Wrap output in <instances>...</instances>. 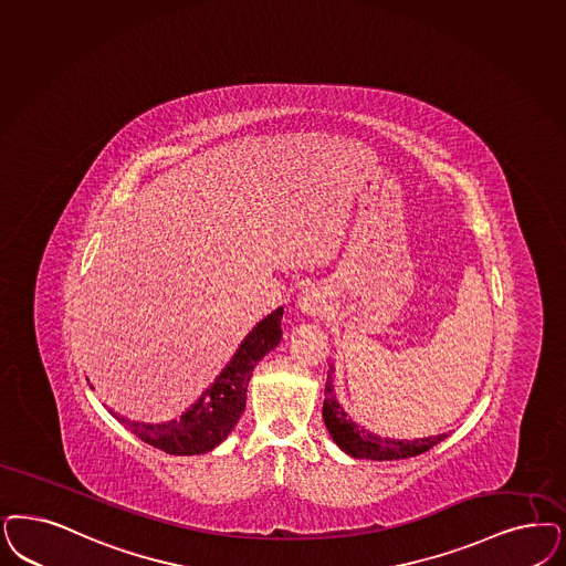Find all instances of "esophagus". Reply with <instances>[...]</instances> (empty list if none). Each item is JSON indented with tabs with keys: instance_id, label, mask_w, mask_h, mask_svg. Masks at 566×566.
<instances>
[{
	"instance_id": "esophagus-1",
	"label": "esophagus",
	"mask_w": 566,
	"mask_h": 566,
	"mask_svg": "<svg viewBox=\"0 0 566 566\" xmlns=\"http://www.w3.org/2000/svg\"><path fill=\"white\" fill-rule=\"evenodd\" d=\"M298 307H301V312L305 313L322 312L324 296L319 294V291H315V289H307V291H303V294L298 296Z\"/></svg>"
}]
</instances>
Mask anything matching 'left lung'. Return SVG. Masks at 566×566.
Listing matches in <instances>:
<instances>
[{
  "mask_svg": "<svg viewBox=\"0 0 566 566\" xmlns=\"http://www.w3.org/2000/svg\"><path fill=\"white\" fill-rule=\"evenodd\" d=\"M324 422L331 432L336 446L347 451L353 458H366V460H403L420 455L437 443H441L448 434H434L427 439L416 441H397V439H382L378 434H371L366 429L357 427L352 418L338 406V401L332 395V382L326 385V401H324Z\"/></svg>",
  "mask_w": 566,
  "mask_h": 566,
  "instance_id": "obj_1",
  "label": "left lung"
}]
</instances>
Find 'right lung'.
Wrapping results in <instances>:
<instances>
[{
	"label": "right lung",
	"instance_id": "1",
	"mask_svg": "<svg viewBox=\"0 0 566 566\" xmlns=\"http://www.w3.org/2000/svg\"><path fill=\"white\" fill-rule=\"evenodd\" d=\"M282 313L284 307L275 310L254 326L228 368L217 376L213 387L205 390V395L190 410L181 413L179 420L144 424L117 416L115 411L113 416L144 443L171 455H196L217 448L232 432L247 408V389L256 361L272 352L282 338Z\"/></svg>",
	"mask_w": 566,
	"mask_h": 566
}]
</instances>
